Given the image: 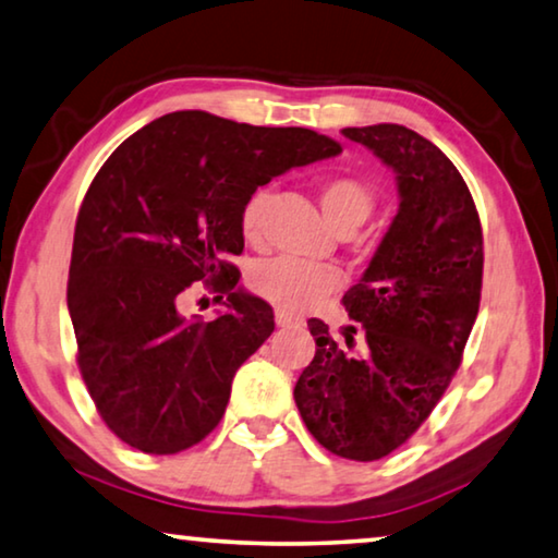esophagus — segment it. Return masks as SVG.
Returning <instances> with one entry per match:
<instances>
[{"instance_id": "esophagus-1", "label": "esophagus", "mask_w": 558, "mask_h": 558, "mask_svg": "<svg viewBox=\"0 0 558 558\" xmlns=\"http://www.w3.org/2000/svg\"><path fill=\"white\" fill-rule=\"evenodd\" d=\"M274 322H277V327H296V324H302V319H296V316H291L287 312H277L274 314Z\"/></svg>"}]
</instances>
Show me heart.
<instances>
[{
    "mask_svg": "<svg viewBox=\"0 0 558 558\" xmlns=\"http://www.w3.org/2000/svg\"><path fill=\"white\" fill-rule=\"evenodd\" d=\"M267 204V192H254L242 207V234L256 242L262 231V214ZM319 204L324 217L333 229L359 227L372 214L374 196L362 182L349 177L327 179L319 190ZM341 277L329 267H312L291 259H267L259 262L250 274V287L256 296L274 304L281 312H304L319 304L324 296L339 289Z\"/></svg>",
    "mask_w": 558,
    "mask_h": 558,
    "instance_id": "1",
    "label": "heart"
}]
</instances>
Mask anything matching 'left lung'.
Wrapping results in <instances>:
<instances>
[{"instance_id": "8db88e82", "label": "left lung", "mask_w": 558, "mask_h": 558, "mask_svg": "<svg viewBox=\"0 0 558 558\" xmlns=\"http://www.w3.org/2000/svg\"><path fill=\"white\" fill-rule=\"evenodd\" d=\"M397 174L399 209L362 279L344 299L362 324L354 354L319 319H308L316 354L294 401L324 449L376 461L399 449L432 414L464 354L478 314L484 239L459 169L436 144L401 124L347 126Z\"/></svg>"}]
</instances>
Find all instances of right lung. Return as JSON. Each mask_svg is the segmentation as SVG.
<instances>
[{
  "label": "right lung",
  "instance_id": "add662e5",
  "mask_svg": "<svg viewBox=\"0 0 558 558\" xmlns=\"http://www.w3.org/2000/svg\"><path fill=\"white\" fill-rule=\"evenodd\" d=\"M337 154V142L304 126L199 109L154 119L111 151L76 217L66 306L82 379L124 444L177 453L219 424L236 368L274 331L271 306L239 287L227 262L244 250V202ZM194 280L228 296L214 323L178 312Z\"/></svg>",
  "mask_w": 558,
  "mask_h": 558
}]
</instances>
